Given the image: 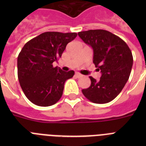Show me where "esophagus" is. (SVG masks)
Masks as SVG:
<instances>
[{"label": "esophagus", "instance_id": "34e87169", "mask_svg": "<svg viewBox=\"0 0 146 146\" xmlns=\"http://www.w3.org/2000/svg\"><path fill=\"white\" fill-rule=\"evenodd\" d=\"M75 76L77 77H82L83 75H82V74H81L80 73H79V72H76V73H75Z\"/></svg>", "mask_w": 146, "mask_h": 146}]
</instances>
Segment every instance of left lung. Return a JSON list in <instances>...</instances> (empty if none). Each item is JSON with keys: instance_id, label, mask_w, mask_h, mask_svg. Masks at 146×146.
<instances>
[{"instance_id": "1", "label": "left lung", "mask_w": 146, "mask_h": 146, "mask_svg": "<svg viewBox=\"0 0 146 146\" xmlns=\"http://www.w3.org/2000/svg\"><path fill=\"white\" fill-rule=\"evenodd\" d=\"M78 36L92 47L93 62L102 74L98 81L90 77L91 86L82 89V94L94 103L110 102L128 81L133 65L131 50L123 40L105 30L81 31Z\"/></svg>"}]
</instances>
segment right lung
Wrapping results in <instances>:
<instances>
[{
  "label": "right lung",
  "mask_w": 146,
  "mask_h": 146,
  "mask_svg": "<svg viewBox=\"0 0 146 146\" xmlns=\"http://www.w3.org/2000/svg\"><path fill=\"white\" fill-rule=\"evenodd\" d=\"M76 33L44 32L27 42L17 58V74L25 96L36 105H53L61 98L66 80L74 71L64 72L53 67L67 44L76 38Z\"/></svg>",
  "instance_id": "right-lung-1"
}]
</instances>
